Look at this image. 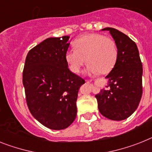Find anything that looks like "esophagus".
Listing matches in <instances>:
<instances>
[{
	"instance_id": "obj_1",
	"label": "esophagus",
	"mask_w": 152,
	"mask_h": 152,
	"mask_svg": "<svg viewBox=\"0 0 152 152\" xmlns=\"http://www.w3.org/2000/svg\"><path fill=\"white\" fill-rule=\"evenodd\" d=\"M93 82V80H87V83H92Z\"/></svg>"
}]
</instances>
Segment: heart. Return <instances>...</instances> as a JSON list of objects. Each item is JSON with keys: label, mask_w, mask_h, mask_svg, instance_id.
Wrapping results in <instances>:
<instances>
[{"label": "heart", "mask_w": 152, "mask_h": 152, "mask_svg": "<svg viewBox=\"0 0 152 152\" xmlns=\"http://www.w3.org/2000/svg\"><path fill=\"white\" fill-rule=\"evenodd\" d=\"M75 49H69L65 58L70 70L78 73L86 62L87 73L109 72L116 63L118 55L115 42L101 34H89L74 41Z\"/></svg>", "instance_id": "obj_1"}]
</instances>
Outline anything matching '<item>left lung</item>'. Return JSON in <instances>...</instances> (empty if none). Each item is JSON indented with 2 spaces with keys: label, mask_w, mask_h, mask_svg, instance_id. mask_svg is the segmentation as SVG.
I'll return each instance as SVG.
<instances>
[{
  "label": "left lung",
  "mask_w": 152,
  "mask_h": 152,
  "mask_svg": "<svg viewBox=\"0 0 152 152\" xmlns=\"http://www.w3.org/2000/svg\"><path fill=\"white\" fill-rule=\"evenodd\" d=\"M102 31H109L118 55L113 68L106 76L107 85L95 97L102 115L113 121H123L136 110L141 100L142 64L137 45L127 35L113 28Z\"/></svg>",
  "instance_id": "left-lung-1"
}]
</instances>
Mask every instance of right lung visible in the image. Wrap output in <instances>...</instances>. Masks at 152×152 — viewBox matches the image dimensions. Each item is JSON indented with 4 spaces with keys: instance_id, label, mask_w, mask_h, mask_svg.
<instances>
[{
    "instance_id": "obj_1",
    "label": "right lung",
    "mask_w": 152,
    "mask_h": 152,
    "mask_svg": "<svg viewBox=\"0 0 152 152\" xmlns=\"http://www.w3.org/2000/svg\"><path fill=\"white\" fill-rule=\"evenodd\" d=\"M69 36L48 38L25 59L23 85L31 113L45 127L63 130L76 117V100L85 80L72 72L65 58Z\"/></svg>"
}]
</instances>
